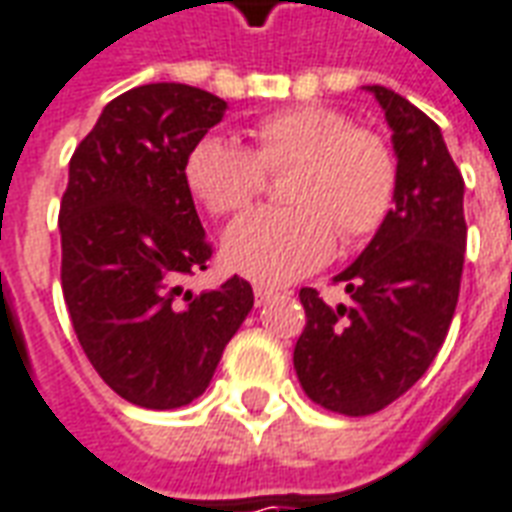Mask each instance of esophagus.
I'll use <instances>...</instances> for the list:
<instances>
[{
  "mask_svg": "<svg viewBox=\"0 0 512 512\" xmlns=\"http://www.w3.org/2000/svg\"><path fill=\"white\" fill-rule=\"evenodd\" d=\"M253 294H256V305H264V302H270L278 292L272 286H253Z\"/></svg>",
  "mask_w": 512,
  "mask_h": 512,
  "instance_id": "34e87169",
  "label": "esophagus"
}]
</instances>
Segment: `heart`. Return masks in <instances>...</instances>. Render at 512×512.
Instances as JSON below:
<instances>
[{"mask_svg":"<svg viewBox=\"0 0 512 512\" xmlns=\"http://www.w3.org/2000/svg\"><path fill=\"white\" fill-rule=\"evenodd\" d=\"M253 149L234 138H199L185 158L190 193L212 212L245 210L267 171L294 169L286 182L292 207H264L234 220L223 234V264L259 283L311 275L335 242L360 245L382 229L398 190V160L379 133L354 128L338 108L302 103L261 117Z\"/></svg>","mask_w":512,"mask_h":512,"instance_id":"obj_1","label":"heart"}]
</instances>
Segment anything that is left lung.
Listing matches in <instances>:
<instances>
[{
    "label": "left lung",
    "mask_w": 512,
    "mask_h": 512,
    "mask_svg": "<svg viewBox=\"0 0 512 512\" xmlns=\"http://www.w3.org/2000/svg\"><path fill=\"white\" fill-rule=\"evenodd\" d=\"M393 130L395 207L365 251L338 272L349 305L302 289L305 330L294 371L305 395L349 417L393 404L434 363L464 272V177L434 119L387 87H365Z\"/></svg>",
    "instance_id": "1"
}]
</instances>
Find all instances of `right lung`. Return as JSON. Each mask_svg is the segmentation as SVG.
<instances>
[{
    "instance_id": "obj_1",
    "label": "right lung",
    "mask_w": 512,
    "mask_h": 512,
    "mask_svg": "<svg viewBox=\"0 0 512 512\" xmlns=\"http://www.w3.org/2000/svg\"><path fill=\"white\" fill-rule=\"evenodd\" d=\"M226 108L199 87L144 84L111 100L70 158L59 210L70 322L100 379L144 409L199 398L253 308L237 275L215 292L179 286L212 256L185 158Z\"/></svg>"
}]
</instances>
